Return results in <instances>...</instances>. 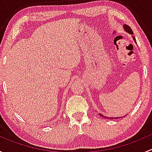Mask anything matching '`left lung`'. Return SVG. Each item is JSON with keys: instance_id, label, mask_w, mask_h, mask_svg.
<instances>
[{"instance_id": "1", "label": "left lung", "mask_w": 152, "mask_h": 152, "mask_svg": "<svg viewBox=\"0 0 152 152\" xmlns=\"http://www.w3.org/2000/svg\"><path fill=\"white\" fill-rule=\"evenodd\" d=\"M124 29H125V31H127L128 32V33H129V34H133V31H132V30L131 29V28H130L129 26L128 25H124ZM133 39H134V40L136 42V40H135V38H134V37H133ZM101 116H102V117H103V118H109V119H117V118H120V117H115V118H107V117H106V116H104L103 115H102V114H99Z\"/></svg>"}]
</instances>
